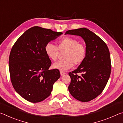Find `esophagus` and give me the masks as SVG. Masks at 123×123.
Returning a JSON list of instances; mask_svg holds the SVG:
<instances>
[{
  "label": "esophagus",
  "mask_w": 123,
  "mask_h": 123,
  "mask_svg": "<svg viewBox=\"0 0 123 123\" xmlns=\"http://www.w3.org/2000/svg\"><path fill=\"white\" fill-rule=\"evenodd\" d=\"M65 74H66V73L63 72H62V71H60V74H61V76L63 75H64Z\"/></svg>",
  "instance_id": "34e87169"
}]
</instances>
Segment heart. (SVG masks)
Segmentation results:
<instances>
[{
    "label": "heart",
    "instance_id": "heart-1",
    "mask_svg": "<svg viewBox=\"0 0 123 123\" xmlns=\"http://www.w3.org/2000/svg\"><path fill=\"white\" fill-rule=\"evenodd\" d=\"M47 56L52 61H56L59 51L64 52L62 61L53 64V68L60 71H66L73 65H79L84 61L86 56V46L79 43L78 39L70 37H66L57 42V47L51 43H48L45 46Z\"/></svg>",
    "mask_w": 123,
    "mask_h": 123
}]
</instances>
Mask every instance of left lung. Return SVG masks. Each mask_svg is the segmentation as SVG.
Returning <instances> with one entry per match:
<instances>
[{
    "mask_svg": "<svg viewBox=\"0 0 123 123\" xmlns=\"http://www.w3.org/2000/svg\"><path fill=\"white\" fill-rule=\"evenodd\" d=\"M66 34L80 36L86 45L85 60L76 69L69 73L71 79L68 89L74 98L82 102L95 99L102 93L111 70L109 48L102 39L88 29L70 30ZM81 73V76L77 73Z\"/></svg>",
    "mask_w": 123,
    "mask_h": 123,
    "instance_id": "obj_1",
    "label": "left lung"
}]
</instances>
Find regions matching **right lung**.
<instances>
[{"mask_svg":"<svg viewBox=\"0 0 123 123\" xmlns=\"http://www.w3.org/2000/svg\"><path fill=\"white\" fill-rule=\"evenodd\" d=\"M61 34L34 26L20 36L12 47L9 61L10 79L15 91L27 101L44 100L60 78L59 69H49L51 61L44 48L48 43Z\"/></svg>","mask_w":123,"mask_h":123,"instance_id":"obj_1","label":"right lung"}]
</instances>
